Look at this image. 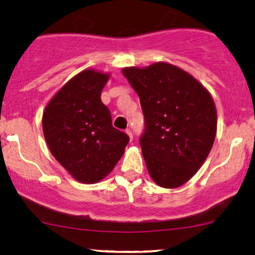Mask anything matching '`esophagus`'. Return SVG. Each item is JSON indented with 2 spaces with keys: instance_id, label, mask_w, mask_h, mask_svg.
I'll return each mask as SVG.
<instances>
[{
  "instance_id": "1",
  "label": "esophagus",
  "mask_w": 255,
  "mask_h": 255,
  "mask_svg": "<svg viewBox=\"0 0 255 255\" xmlns=\"http://www.w3.org/2000/svg\"><path fill=\"white\" fill-rule=\"evenodd\" d=\"M125 132H127V134L128 135V138H130V140H132V139H133V134H132V131L130 130V128H127Z\"/></svg>"
}]
</instances>
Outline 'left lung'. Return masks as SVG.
Returning a JSON list of instances; mask_svg holds the SVG:
<instances>
[{"label": "left lung", "mask_w": 255, "mask_h": 255, "mask_svg": "<svg viewBox=\"0 0 255 255\" xmlns=\"http://www.w3.org/2000/svg\"><path fill=\"white\" fill-rule=\"evenodd\" d=\"M122 72L140 100L145 128L139 144L149 175L160 187L182 186L214 145V100L196 79L167 62Z\"/></svg>", "instance_id": "obj_1"}]
</instances>
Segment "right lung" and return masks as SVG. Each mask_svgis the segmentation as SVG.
<instances>
[{
    "label": "right lung",
    "instance_id": "add662e5",
    "mask_svg": "<svg viewBox=\"0 0 255 255\" xmlns=\"http://www.w3.org/2000/svg\"><path fill=\"white\" fill-rule=\"evenodd\" d=\"M109 74L86 69L53 96L43 114V131L58 162L82 183L106 177L124 154L128 135L113 127L101 101Z\"/></svg>",
    "mask_w": 255,
    "mask_h": 255
}]
</instances>
